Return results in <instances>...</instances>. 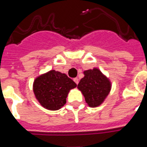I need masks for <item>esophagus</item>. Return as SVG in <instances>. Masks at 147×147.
I'll return each mask as SVG.
<instances>
[{
	"mask_svg": "<svg viewBox=\"0 0 147 147\" xmlns=\"http://www.w3.org/2000/svg\"><path fill=\"white\" fill-rule=\"evenodd\" d=\"M74 80V82H76V84H77V85H78V82H79V79H78V78H75L73 79Z\"/></svg>",
	"mask_w": 147,
	"mask_h": 147,
	"instance_id": "obj_1",
	"label": "esophagus"
}]
</instances>
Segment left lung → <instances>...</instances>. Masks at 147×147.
<instances>
[{
  "mask_svg": "<svg viewBox=\"0 0 147 147\" xmlns=\"http://www.w3.org/2000/svg\"><path fill=\"white\" fill-rule=\"evenodd\" d=\"M111 86L109 79L97 68L84 71V77L78 84V88L90 107H97L103 102Z\"/></svg>",
  "mask_w": 147,
  "mask_h": 147,
  "instance_id": "1",
  "label": "left lung"
}]
</instances>
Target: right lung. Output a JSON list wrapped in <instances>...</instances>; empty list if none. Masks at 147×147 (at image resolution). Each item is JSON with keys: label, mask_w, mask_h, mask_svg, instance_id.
Segmentation results:
<instances>
[{"label": "right lung", "mask_w": 147, "mask_h": 147, "mask_svg": "<svg viewBox=\"0 0 147 147\" xmlns=\"http://www.w3.org/2000/svg\"><path fill=\"white\" fill-rule=\"evenodd\" d=\"M76 86V82L65 73L51 70L35 78L33 91L44 108L58 110L66 103L69 91Z\"/></svg>", "instance_id": "obj_1"}]
</instances>
